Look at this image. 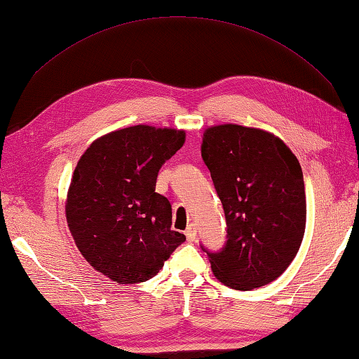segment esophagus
Returning <instances> with one entry per match:
<instances>
[{
	"instance_id": "34e87169",
	"label": "esophagus",
	"mask_w": 359,
	"mask_h": 359,
	"mask_svg": "<svg viewBox=\"0 0 359 359\" xmlns=\"http://www.w3.org/2000/svg\"><path fill=\"white\" fill-rule=\"evenodd\" d=\"M185 236H187L188 242H194V238H196V226H194V224L188 226L187 231H185Z\"/></svg>"
}]
</instances>
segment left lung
<instances>
[{"label":"left lung","mask_w":359,"mask_h":359,"mask_svg":"<svg viewBox=\"0 0 359 359\" xmlns=\"http://www.w3.org/2000/svg\"><path fill=\"white\" fill-rule=\"evenodd\" d=\"M201 155L227 224L223 250L207 251L213 275L236 290L270 284L303 242L306 193L299 161L278 136L237 123L208 127Z\"/></svg>","instance_id":"left-lung-1"}]
</instances>
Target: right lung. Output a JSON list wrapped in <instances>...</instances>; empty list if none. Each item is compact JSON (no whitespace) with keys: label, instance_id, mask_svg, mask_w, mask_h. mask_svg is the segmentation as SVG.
I'll use <instances>...</instances> for the list:
<instances>
[{"label":"right lung","instance_id":"add662e5","mask_svg":"<svg viewBox=\"0 0 359 359\" xmlns=\"http://www.w3.org/2000/svg\"><path fill=\"white\" fill-rule=\"evenodd\" d=\"M184 142V130L133 126L97 138L76 163L66 201L70 233L89 265L117 284L154 278L185 242L171 229L169 201L155 193L161 165Z\"/></svg>","mask_w":359,"mask_h":359}]
</instances>
